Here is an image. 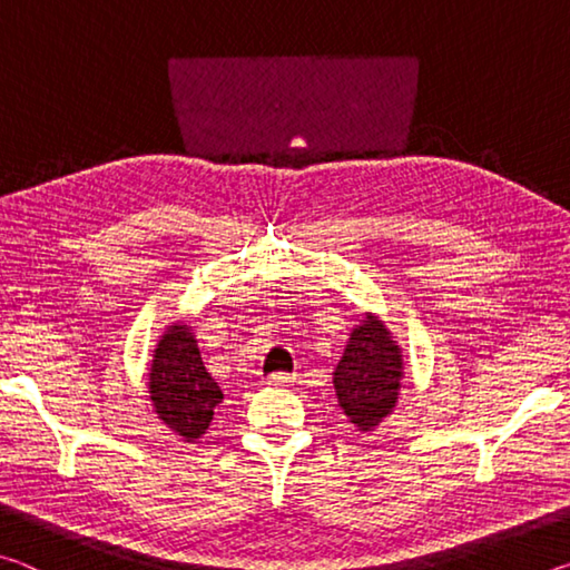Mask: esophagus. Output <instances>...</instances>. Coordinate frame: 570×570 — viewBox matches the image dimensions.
Listing matches in <instances>:
<instances>
[{
  "label": "esophagus",
  "instance_id": "34e87169",
  "mask_svg": "<svg viewBox=\"0 0 570 570\" xmlns=\"http://www.w3.org/2000/svg\"><path fill=\"white\" fill-rule=\"evenodd\" d=\"M288 382H292V374L288 372H274L266 377V384H272V387H286Z\"/></svg>",
  "mask_w": 570,
  "mask_h": 570
}]
</instances>
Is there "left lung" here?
Returning a JSON list of instances; mask_svg holds the SVG:
<instances>
[{
	"mask_svg": "<svg viewBox=\"0 0 570 570\" xmlns=\"http://www.w3.org/2000/svg\"><path fill=\"white\" fill-rule=\"evenodd\" d=\"M402 354L377 316L366 314L336 364L334 390L352 424L370 432L387 417L400 394Z\"/></svg>",
	"mask_w": 570,
	"mask_h": 570,
	"instance_id": "left-lung-1",
	"label": "left lung"
}]
</instances>
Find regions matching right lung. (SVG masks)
I'll return each instance as SVG.
<instances>
[{
    "mask_svg": "<svg viewBox=\"0 0 570 570\" xmlns=\"http://www.w3.org/2000/svg\"><path fill=\"white\" fill-rule=\"evenodd\" d=\"M150 400L158 417L186 442L204 435L214 407L224 400L186 324L170 326L158 342L150 366Z\"/></svg>",
    "mask_w": 570,
    "mask_h": 570,
    "instance_id": "1",
    "label": "right lung"
}]
</instances>
